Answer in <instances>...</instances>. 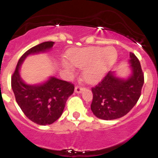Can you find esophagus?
I'll return each instance as SVG.
<instances>
[{
    "label": "esophagus",
    "instance_id": "obj_1",
    "mask_svg": "<svg viewBox=\"0 0 158 158\" xmlns=\"http://www.w3.org/2000/svg\"><path fill=\"white\" fill-rule=\"evenodd\" d=\"M84 90V88L83 87L80 86V85H76V87H75V92H76V93H81L82 92H83Z\"/></svg>",
    "mask_w": 158,
    "mask_h": 158
}]
</instances>
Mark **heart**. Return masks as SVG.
I'll use <instances>...</instances> for the list:
<instances>
[{
	"instance_id": "obj_1",
	"label": "heart",
	"mask_w": 158,
	"mask_h": 158,
	"mask_svg": "<svg viewBox=\"0 0 158 158\" xmlns=\"http://www.w3.org/2000/svg\"><path fill=\"white\" fill-rule=\"evenodd\" d=\"M117 58V52L113 47H87L78 49L69 56L73 66L85 68L83 77L88 82H95L101 79ZM67 69L69 65H65Z\"/></svg>"
}]
</instances>
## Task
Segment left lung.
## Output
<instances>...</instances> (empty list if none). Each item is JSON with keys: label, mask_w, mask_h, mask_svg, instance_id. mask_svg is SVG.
I'll return each mask as SVG.
<instances>
[{"label": "left lung", "mask_w": 158, "mask_h": 158, "mask_svg": "<svg viewBox=\"0 0 158 158\" xmlns=\"http://www.w3.org/2000/svg\"><path fill=\"white\" fill-rule=\"evenodd\" d=\"M132 75L126 80L115 77L109 71L92 87L91 109L97 118L113 120L123 117L136 105L144 85V73L141 63L133 52H130Z\"/></svg>", "instance_id": "1"}]
</instances>
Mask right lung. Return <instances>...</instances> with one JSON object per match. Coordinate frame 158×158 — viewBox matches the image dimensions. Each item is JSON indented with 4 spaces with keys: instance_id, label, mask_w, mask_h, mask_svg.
I'll return each mask as SVG.
<instances>
[{
    "instance_id": "add662e5",
    "label": "right lung",
    "mask_w": 158,
    "mask_h": 158,
    "mask_svg": "<svg viewBox=\"0 0 158 158\" xmlns=\"http://www.w3.org/2000/svg\"><path fill=\"white\" fill-rule=\"evenodd\" d=\"M53 44L47 41L28 49L20 58L11 76V87L17 104L30 120L40 125L52 124L62 115L68 98L74 92V85L54 77L42 85H27L20 78L19 68L28 55L45 52Z\"/></svg>"
}]
</instances>
